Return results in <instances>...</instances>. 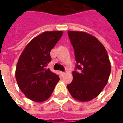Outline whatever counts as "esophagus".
Here are the masks:
<instances>
[{
	"instance_id": "esophagus-1",
	"label": "esophagus",
	"mask_w": 123,
	"mask_h": 123,
	"mask_svg": "<svg viewBox=\"0 0 123 123\" xmlns=\"http://www.w3.org/2000/svg\"><path fill=\"white\" fill-rule=\"evenodd\" d=\"M61 76H64V75H65V72H61Z\"/></svg>"
}]
</instances>
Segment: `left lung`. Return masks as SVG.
I'll return each instance as SVG.
<instances>
[{"mask_svg":"<svg viewBox=\"0 0 123 123\" xmlns=\"http://www.w3.org/2000/svg\"><path fill=\"white\" fill-rule=\"evenodd\" d=\"M77 62L72 72L73 80L67 88L80 101H89L99 95L111 72V64L105 48L98 39L88 33L68 31Z\"/></svg>","mask_w":123,"mask_h":123,"instance_id":"1","label":"left lung"}]
</instances>
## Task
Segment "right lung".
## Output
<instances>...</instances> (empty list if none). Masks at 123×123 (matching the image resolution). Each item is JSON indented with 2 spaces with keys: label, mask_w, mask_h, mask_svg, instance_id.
<instances>
[{
  "label": "right lung",
  "mask_w": 123,
  "mask_h": 123,
  "mask_svg": "<svg viewBox=\"0 0 123 123\" xmlns=\"http://www.w3.org/2000/svg\"><path fill=\"white\" fill-rule=\"evenodd\" d=\"M62 31H45L28 43L18 59L16 79L20 90L31 100L42 102L51 97L59 76L47 68L50 52L62 35Z\"/></svg>",
  "instance_id": "obj_1"
}]
</instances>
